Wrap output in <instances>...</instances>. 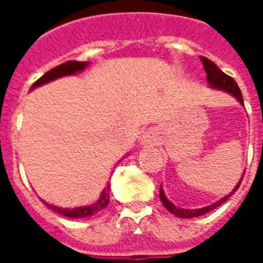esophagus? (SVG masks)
<instances>
[{"mask_svg": "<svg viewBox=\"0 0 263 263\" xmlns=\"http://www.w3.org/2000/svg\"><path fill=\"white\" fill-rule=\"evenodd\" d=\"M145 143H152V139H154V137H151V132L149 134H145Z\"/></svg>", "mask_w": 263, "mask_h": 263, "instance_id": "esophagus-1", "label": "esophagus"}]
</instances>
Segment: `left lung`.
I'll list each match as a JSON object with an SVG mask.
<instances>
[{"label":"left lung","instance_id":"obj_1","mask_svg":"<svg viewBox=\"0 0 263 263\" xmlns=\"http://www.w3.org/2000/svg\"><path fill=\"white\" fill-rule=\"evenodd\" d=\"M201 62H203V66H204V70H205V73H207V81H209L210 87H213V88H217V90H222V91L228 92V94H231L234 97L237 98L239 103L243 105V100H242V92L239 90V87L238 84L235 83V80L230 77L228 74H226L224 71H221L215 63H213L211 60L207 59V58H200ZM245 173V172H243ZM243 177V176H242ZM242 177H241V180L238 183L235 187L232 189V192L230 194H227L226 197L220 198L218 201H215V203L210 204L207 207H203V209H196V210H186V209H180V207H177L173 203H171L165 196V192H163V189L160 187V192H159V197L162 200V204L165 205L166 209L169 213L172 214H175L176 217H180V218H193V217H198V215H203V214H207L210 213L211 210L217 209L218 205L224 203L226 200L230 198V196L237 192V189L239 187V184L242 182Z\"/></svg>","mask_w":263,"mask_h":263}]
</instances>
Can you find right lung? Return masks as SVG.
<instances>
[{"label": "right lung", "mask_w": 263, "mask_h": 263, "mask_svg": "<svg viewBox=\"0 0 263 263\" xmlns=\"http://www.w3.org/2000/svg\"><path fill=\"white\" fill-rule=\"evenodd\" d=\"M88 66V62H76V60H69L63 65L56 66L54 69L49 70L48 73L37 79L33 84H32L31 90L36 88V87H41L46 83H50V81L56 80V79H60V77H65V76H71L79 73V71H83ZM43 201V200H42ZM46 207H49L50 210H53L54 213L63 215V217H69V218H87V217H91V215L97 214L101 210H104L109 203V183H107V186L104 187V190L101 192V196L98 198L96 203L90 204V205H83V207H76V209H63V207H58V205H53V204H49L46 201H43Z\"/></svg>", "instance_id": "obj_1"}]
</instances>
